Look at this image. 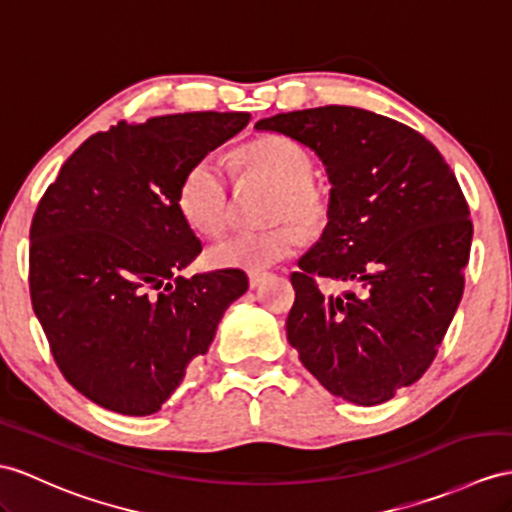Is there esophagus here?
<instances>
[{
  "mask_svg": "<svg viewBox=\"0 0 512 512\" xmlns=\"http://www.w3.org/2000/svg\"><path fill=\"white\" fill-rule=\"evenodd\" d=\"M265 278H267V273H263V271H249V286L256 289V286H260V282H263Z\"/></svg>",
  "mask_w": 512,
  "mask_h": 512,
  "instance_id": "obj_1",
  "label": "esophagus"
}]
</instances>
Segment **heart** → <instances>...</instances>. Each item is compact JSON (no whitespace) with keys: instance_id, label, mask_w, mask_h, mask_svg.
<instances>
[{"instance_id":"heart-1","label":"heart","mask_w":512,"mask_h":512,"mask_svg":"<svg viewBox=\"0 0 512 512\" xmlns=\"http://www.w3.org/2000/svg\"><path fill=\"white\" fill-rule=\"evenodd\" d=\"M239 162L278 186L269 208V221L276 226L239 232L208 249L210 265L217 269L263 271L278 260L293 256L302 245V231L319 232L330 217V195L313 180V158L304 145L289 136H260L239 152ZM178 206L184 221L206 236H221L230 228V180L215 156L199 158L186 169L178 191ZM281 223L278 224L277 221ZM289 220H295L298 229Z\"/></svg>"}]
</instances>
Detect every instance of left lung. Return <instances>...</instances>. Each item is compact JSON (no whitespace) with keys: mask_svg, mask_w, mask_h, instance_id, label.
Instances as JSON below:
<instances>
[{"mask_svg":"<svg viewBox=\"0 0 512 512\" xmlns=\"http://www.w3.org/2000/svg\"><path fill=\"white\" fill-rule=\"evenodd\" d=\"M304 143L332 182L319 243L291 276L286 339L332 395L391 400L428 371L465 289L473 226L454 171L426 136L354 106L260 119ZM358 281L326 296L316 280Z\"/></svg>","mask_w":512,"mask_h":512,"instance_id":"obj_1","label":"left lung"}]
</instances>
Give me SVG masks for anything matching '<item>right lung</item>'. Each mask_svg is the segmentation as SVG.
I'll list each match as a JSON object with an SVG mask.
<instances>
[{
    "mask_svg": "<svg viewBox=\"0 0 512 512\" xmlns=\"http://www.w3.org/2000/svg\"><path fill=\"white\" fill-rule=\"evenodd\" d=\"M249 119L119 121L89 136L47 186L30 226V297L62 376L91 402L156 413L247 291L241 269L178 276L202 252L178 191L186 169Z\"/></svg>",
    "mask_w": 512,
    "mask_h": 512,
    "instance_id": "obj_1",
    "label": "right lung"
}]
</instances>
